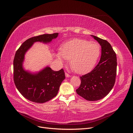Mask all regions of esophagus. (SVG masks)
Here are the masks:
<instances>
[{"mask_svg":"<svg viewBox=\"0 0 133 133\" xmlns=\"http://www.w3.org/2000/svg\"><path fill=\"white\" fill-rule=\"evenodd\" d=\"M65 75H66V77H70V75L69 74H68L67 73H65Z\"/></svg>","mask_w":133,"mask_h":133,"instance_id":"34e87169","label":"esophagus"}]
</instances>
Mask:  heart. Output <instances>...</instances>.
<instances>
[{
  "instance_id": "heart-1",
  "label": "heart",
  "mask_w": 133,
  "mask_h": 133,
  "mask_svg": "<svg viewBox=\"0 0 133 133\" xmlns=\"http://www.w3.org/2000/svg\"><path fill=\"white\" fill-rule=\"evenodd\" d=\"M100 51L99 44L96 42L74 39L62 46L57 57L61 62L65 59L70 60V66L74 71L83 73L94 66Z\"/></svg>"
}]
</instances>
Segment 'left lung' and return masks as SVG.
Segmentation results:
<instances>
[{
  "label": "left lung",
  "mask_w": 133,
  "mask_h": 133,
  "mask_svg": "<svg viewBox=\"0 0 133 133\" xmlns=\"http://www.w3.org/2000/svg\"><path fill=\"white\" fill-rule=\"evenodd\" d=\"M91 36L102 47L100 61L91 71L80 76L81 84L76 93L89 101L104 98L113 88L117 74V56L111 44L105 39Z\"/></svg>",
  "instance_id": "8db88e82"
}]
</instances>
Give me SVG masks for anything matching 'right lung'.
<instances>
[{
    "label": "right lung",
    "instance_id": "1",
    "mask_svg": "<svg viewBox=\"0 0 133 133\" xmlns=\"http://www.w3.org/2000/svg\"><path fill=\"white\" fill-rule=\"evenodd\" d=\"M58 35V33H54L31 37L24 42L15 53L13 61L14 82L21 94L31 102L43 103L54 98L65 75L63 69L55 71L49 67L35 74L26 72L22 67L24 55L34 43H49Z\"/></svg>",
    "mask_w": 133,
    "mask_h": 133
}]
</instances>
